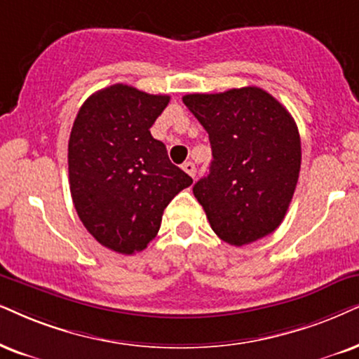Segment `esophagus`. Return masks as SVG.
I'll list each match as a JSON object with an SVG mask.
<instances>
[{"instance_id":"esophagus-1","label":"esophagus","mask_w":359,"mask_h":359,"mask_svg":"<svg viewBox=\"0 0 359 359\" xmlns=\"http://www.w3.org/2000/svg\"><path fill=\"white\" fill-rule=\"evenodd\" d=\"M182 169L187 172L190 177H195V174H197V169H195L194 162H185V164L182 165Z\"/></svg>"}]
</instances>
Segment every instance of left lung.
<instances>
[{
	"label": "left lung",
	"instance_id": "left-lung-1",
	"mask_svg": "<svg viewBox=\"0 0 359 359\" xmlns=\"http://www.w3.org/2000/svg\"><path fill=\"white\" fill-rule=\"evenodd\" d=\"M182 101L212 146L210 172L194 185V195L213 232L235 247L275 232L302 165L300 134L292 114L255 86L187 94Z\"/></svg>",
	"mask_w": 359,
	"mask_h": 359
}]
</instances>
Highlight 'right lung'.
I'll use <instances>...</instances> for the list:
<instances>
[{
  "label": "right lung",
  "instance_id": "1",
  "mask_svg": "<svg viewBox=\"0 0 359 359\" xmlns=\"http://www.w3.org/2000/svg\"><path fill=\"white\" fill-rule=\"evenodd\" d=\"M169 101L114 84L86 99L72 124L67 164L76 212L99 243L122 255L142 252L164 208L192 185L149 130Z\"/></svg>",
  "mask_w": 359,
  "mask_h": 359
}]
</instances>
